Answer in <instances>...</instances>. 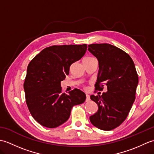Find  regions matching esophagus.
Segmentation results:
<instances>
[{"label":"esophagus","mask_w":154,"mask_h":154,"mask_svg":"<svg viewBox=\"0 0 154 154\" xmlns=\"http://www.w3.org/2000/svg\"><path fill=\"white\" fill-rule=\"evenodd\" d=\"M90 100H91V99H90L89 95V94H87L85 101H86V102H89V101H90Z\"/></svg>","instance_id":"obj_1"}]
</instances>
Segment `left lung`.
<instances>
[{"label": "left lung", "mask_w": 154, "mask_h": 154, "mask_svg": "<svg viewBox=\"0 0 154 154\" xmlns=\"http://www.w3.org/2000/svg\"><path fill=\"white\" fill-rule=\"evenodd\" d=\"M88 47L99 61L95 90L103 91L106 85L108 91L101 96H91L99 109L89 119L94 126L109 131L120 126L128 115L135 100L138 76L132 58L121 49L109 44Z\"/></svg>", "instance_id": "obj_1"}]
</instances>
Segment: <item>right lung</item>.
I'll return each mask as SVG.
<instances>
[{"label":"right lung","instance_id":"add662e5","mask_svg":"<svg viewBox=\"0 0 154 154\" xmlns=\"http://www.w3.org/2000/svg\"><path fill=\"white\" fill-rule=\"evenodd\" d=\"M87 48V44L52 45L28 64L24 83L26 102L32 117L42 126L54 128L61 125L69 119L73 106L85 100V94L79 89L62 92L61 81Z\"/></svg>","mask_w":154,"mask_h":154}]
</instances>
